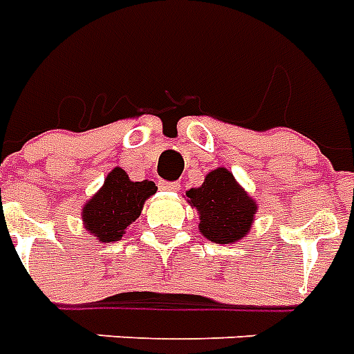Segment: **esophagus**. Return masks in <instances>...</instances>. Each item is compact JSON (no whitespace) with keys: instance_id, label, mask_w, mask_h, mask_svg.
<instances>
[{"instance_id":"esophagus-1","label":"esophagus","mask_w":354,"mask_h":354,"mask_svg":"<svg viewBox=\"0 0 354 354\" xmlns=\"http://www.w3.org/2000/svg\"><path fill=\"white\" fill-rule=\"evenodd\" d=\"M158 187L161 189V191H178V183L176 182H165V180H160V183H158Z\"/></svg>"}]
</instances>
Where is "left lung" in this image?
<instances>
[{"mask_svg":"<svg viewBox=\"0 0 354 354\" xmlns=\"http://www.w3.org/2000/svg\"><path fill=\"white\" fill-rule=\"evenodd\" d=\"M185 194L198 211L200 233L211 242L233 244L252 230L257 204L224 167L211 171L200 187Z\"/></svg>","mask_w":354,"mask_h":354,"instance_id":"left-lung-1","label":"left lung"}]
</instances>
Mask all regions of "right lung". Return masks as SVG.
<instances>
[{"mask_svg": "<svg viewBox=\"0 0 354 354\" xmlns=\"http://www.w3.org/2000/svg\"><path fill=\"white\" fill-rule=\"evenodd\" d=\"M156 183L132 182L121 167H115L99 191L82 207L86 232L101 242L121 241L122 233L136 222L145 200L156 193Z\"/></svg>", "mask_w": 354, "mask_h": 354, "instance_id": "1", "label": "right lung"}]
</instances>
